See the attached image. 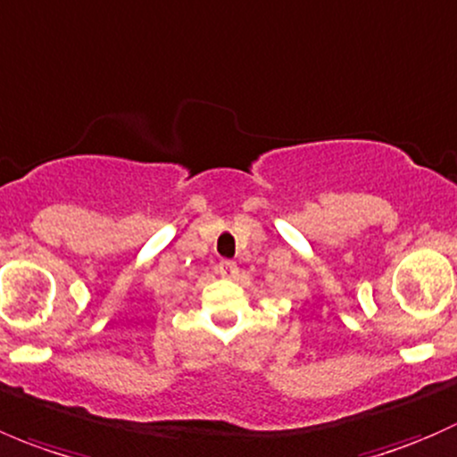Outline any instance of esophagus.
Segmentation results:
<instances>
[{"mask_svg":"<svg viewBox=\"0 0 457 457\" xmlns=\"http://www.w3.org/2000/svg\"><path fill=\"white\" fill-rule=\"evenodd\" d=\"M218 270H220V275H227V278H233V275L237 273V264H235V262H230V260H222V262H220Z\"/></svg>","mask_w":457,"mask_h":457,"instance_id":"34e87169","label":"esophagus"}]
</instances>
